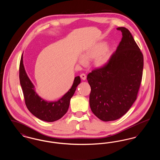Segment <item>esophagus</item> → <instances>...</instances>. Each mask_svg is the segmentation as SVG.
<instances>
[{"instance_id":"1","label":"esophagus","mask_w":160,"mask_h":160,"mask_svg":"<svg viewBox=\"0 0 160 160\" xmlns=\"http://www.w3.org/2000/svg\"><path fill=\"white\" fill-rule=\"evenodd\" d=\"M80 76L81 77V78H82V80H86V74H84V73L81 74Z\"/></svg>"}]
</instances>
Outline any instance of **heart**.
Listing matches in <instances>:
<instances>
[{
  "label": "heart",
  "instance_id": "obj_1",
  "mask_svg": "<svg viewBox=\"0 0 160 160\" xmlns=\"http://www.w3.org/2000/svg\"><path fill=\"white\" fill-rule=\"evenodd\" d=\"M112 54L111 48L106 47V43L99 42L86 50L78 61L80 63L84 64L86 61L93 59V65L97 67H102L107 63Z\"/></svg>",
  "mask_w": 160,
  "mask_h": 160
}]
</instances>
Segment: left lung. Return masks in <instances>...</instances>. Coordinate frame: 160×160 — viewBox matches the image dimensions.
<instances>
[{
	"label": "left lung",
	"instance_id": "left-lung-1",
	"mask_svg": "<svg viewBox=\"0 0 160 160\" xmlns=\"http://www.w3.org/2000/svg\"><path fill=\"white\" fill-rule=\"evenodd\" d=\"M122 38L106 64L94 69L87 80L91 86L92 112L103 121L119 119L136 100L142 82L143 55L129 30L120 27Z\"/></svg>",
	"mask_w": 160,
	"mask_h": 160
}]
</instances>
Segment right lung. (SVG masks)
Returning a JSON list of instances; mask_svg holds the SVG:
<instances>
[{"label":"right lung","instance_id":"right-lung-1","mask_svg":"<svg viewBox=\"0 0 160 160\" xmlns=\"http://www.w3.org/2000/svg\"><path fill=\"white\" fill-rule=\"evenodd\" d=\"M20 82L22 88L24 102L28 109L37 118L46 121L54 122L64 116L68 109L70 99L80 83V77H76L71 88L56 102H48L39 97L35 91L34 86L28 76L23 63V54L19 67Z\"/></svg>","mask_w":160,"mask_h":160}]
</instances>
